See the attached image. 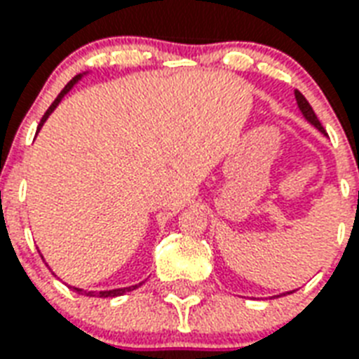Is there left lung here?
Listing matches in <instances>:
<instances>
[{"label": "left lung", "mask_w": 359, "mask_h": 359, "mask_svg": "<svg viewBox=\"0 0 359 359\" xmlns=\"http://www.w3.org/2000/svg\"><path fill=\"white\" fill-rule=\"evenodd\" d=\"M294 94H295V101H297V109H299V113L303 114V118L307 120L309 124L313 126V128H316L320 133H324V135H325V130L322 128V124H320V120L316 118V114H314L313 107L309 105V101L305 100V95L301 94V92H297V90H295ZM286 294H294V290H290V292H286ZM280 295H283V294H280ZM277 297H278V295H277Z\"/></svg>", "instance_id": "8db88e82"}]
</instances>
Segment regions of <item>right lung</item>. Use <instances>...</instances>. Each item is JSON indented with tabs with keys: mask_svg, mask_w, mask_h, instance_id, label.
I'll use <instances>...</instances> for the list:
<instances>
[{
	"mask_svg": "<svg viewBox=\"0 0 359 359\" xmlns=\"http://www.w3.org/2000/svg\"><path fill=\"white\" fill-rule=\"evenodd\" d=\"M86 75H90V71H84V73H79V75H76V76H73V79H71V81L67 82V86H65V88L62 90V92H60V94H58V97H56V100H54V103H52V105L48 107V111H46V113H45V116H43V118H41L39 126H37V133H39V130H41V128H43V124H45V122H46V118H48V116H50V114L54 113V109H56V107L60 105V101L64 100L65 95L69 94L71 90H73V86H75L76 82H79V81H82V79H84V76H86ZM41 258H43V256H41ZM139 286H141V283H139V284H133V286H126V288L103 290V292H86V290H82V288H75V286H71V288L75 290L76 294L88 295V297H116V295H124L126 292H131V290L139 288Z\"/></svg>",
	"mask_w": 359,
	"mask_h": 359,
	"instance_id": "add662e5",
	"label": "right lung"
}]
</instances>
